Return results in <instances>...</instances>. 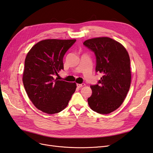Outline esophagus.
<instances>
[{"instance_id": "34e87169", "label": "esophagus", "mask_w": 153, "mask_h": 153, "mask_svg": "<svg viewBox=\"0 0 153 153\" xmlns=\"http://www.w3.org/2000/svg\"><path fill=\"white\" fill-rule=\"evenodd\" d=\"M85 84H76V86L78 87H79V88H80V87H84V85H85Z\"/></svg>"}]
</instances>
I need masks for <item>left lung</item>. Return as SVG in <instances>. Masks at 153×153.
Returning <instances> with one entry per match:
<instances>
[{"label": "left lung", "mask_w": 153, "mask_h": 153, "mask_svg": "<svg viewBox=\"0 0 153 153\" xmlns=\"http://www.w3.org/2000/svg\"><path fill=\"white\" fill-rule=\"evenodd\" d=\"M83 44L95 54L96 72L103 74L98 84L91 85L88 104L97 113L110 114L121 105L130 87L128 53L121 43L107 37L87 39Z\"/></svg>", "instance_id": "8db88e82"}]
</instances>
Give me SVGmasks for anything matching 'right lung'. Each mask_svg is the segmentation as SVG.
I'll list each match as a JSON object with an SVG mask.
<instances>
[{
    "label": "right lung",
    "mask_w": 153,
    "mask_h": 153,
    "mask_svg": "<svg viewBox=\"0 0 153 153\" xmlns=\"http://www.w3.org/2000/svg\"><path fill=\"white\" fill-rule=\"evenodd\" d=\"M76 39H45L32 47L25 60L23 83L36 107L48 114L61 112L75 92V83L59 80L63 57Z\"/></svg>",
    "instance_id": "right-lung-1"
}]
</instances>
